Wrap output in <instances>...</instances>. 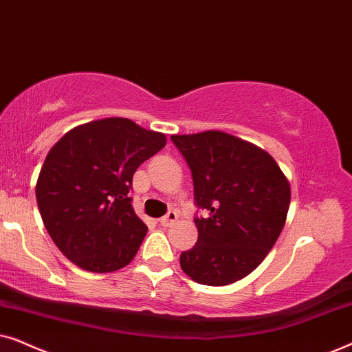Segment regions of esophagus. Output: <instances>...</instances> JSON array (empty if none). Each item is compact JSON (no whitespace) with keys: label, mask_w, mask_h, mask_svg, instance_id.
Listing matches in <instances>:
<instances>
[{"label":"esophagus","mask_w":352,"mask_h":352,"mask_svg":"<svg viewBox=\"0 0 352 352\" xmlns=\"http://www.w3.org/2000/svg\"><path fill=\"white\" fill-rule=\"evenodd\" d=\"M176 221H177L176 211H168V213L160 219V224L163 226V228H170V226L175 224Z\"/></svg>","instance_id":"34e87169"}]
</instances>
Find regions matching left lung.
Instances as JSON below:
<instances>
[{
    "label": "left lung",
    "mask_w": 352,
    "mask_h": 352,
    "mask_svg": "<svg viewBox=\"0 0 352 352\" xmlns=\"http://www.w3.org/2000/svg\"><path fill=\"white\" fill-rule=\"evenodd\" d=\"M194 181L197 243L181 267L201 285H229L253 272L277 242L290 206V184L266 151L223 131L171 136Z\"/></svg>",
    "instance_id": "1"
}]
</instances>
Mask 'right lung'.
Listing matches in <instances>:
<instances>
[{
    "label": "right lung",
    "instance_id": "obj_1",
    "mask_svg": "<svg viewBox=\"0 0 352 352\" xmlns=\"http://www.w3.org/2000/svg\"><path fill=\"white\" fill-rule=\"evenodd\" d=\"M166 144L128 118L80 124L57 141L36 181V201L57 248L89 272L131 263L147 234L129 197L133 175Z\"/></svg>",
    "mask_w": 352,
    "mask_h": 352
}]
</instances>
